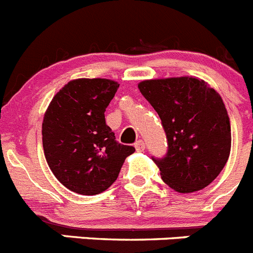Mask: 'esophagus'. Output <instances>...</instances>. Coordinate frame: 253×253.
Here are the masks:
<instances>
[{
  "mask_svg": "<svg viewBox=\"0 0 253 253\" xmlns=\"http://www.w3.org/2000/svg\"><path fill=\"white\" fill-rule=\"evenodd\" d=\"M135 149L138 150V152H143V150L145 149L144 140H138V142L135 143Z\"/></svg>",
  "mask_w": 253,
  "mask_h": 253,
  "instance_id": "34e87169",
  "label": "esophagus"
}]
</instances>
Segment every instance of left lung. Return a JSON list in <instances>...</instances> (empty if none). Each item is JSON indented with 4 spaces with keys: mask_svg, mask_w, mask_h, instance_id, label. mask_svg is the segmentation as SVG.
I'll use <instances>...</instances> for the list:
<instances>
[{
    "mask_svg": "<svg viewBox=\"0 0 253 253\" xmlns=\"http://www.w3.org/2000/svg\"><path fill=\"white\" fill-rule=\"evenodd\" d=\"M138 87L167 134L168 153L153 158L163 182L179 193L206 188L231 152V124L221 95L194 76L144 80Z\"/></svg>",
    "mask_w": 253,
    "mask_h": 253,
    "instance_id": "obj_1",
    "label": "left lung"
}]
</instances>
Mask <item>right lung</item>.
Returning <instances> with one entry per match:
<instances>
[{
  "instance_id": "right-lung-1",
  "label": "right lung",
  "mask_w": 253,
  "mask_h": 253,
  "mask_svg": "<svg viewBox=\"0 0 253 253\" xmlns=\"http://www.w3.org/2000/svg\"><path fill=\"white\" fill-rule=\"evenodd\" d=\"M119 84L109 79H75L56 92L42 122L45 158L70 191L94 196L106 191L134 147L115 140L105 109Z\"/></svg>"
}]
</instances>
